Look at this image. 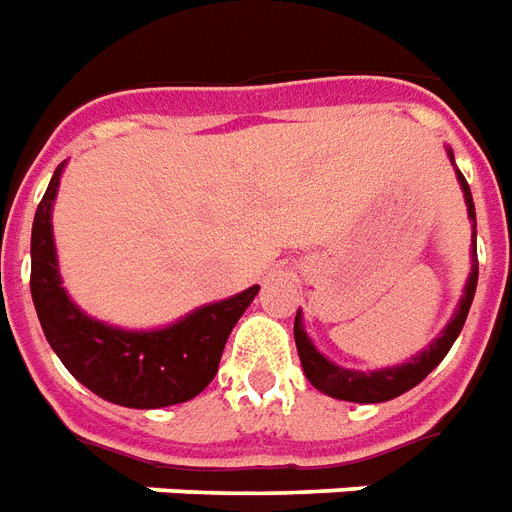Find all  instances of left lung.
I'll return each instance as SVG.
<instances>
[{
	"instance_id": "obj_1",
	"label": "left lung",
	"mask_w": 512,
	"mask_h": 512,
	"mask_svg": "<svg viewBox=\"0 0 512 512\" xmlns=\"http://www.w3.org/2000/svg\"><path fill=\"white\" fill-rule=\"evenodd\" d=\"M458 181H461V189H464V198H467L469 206V219L475 222V206H472V192H469L467 179L458 173ZM475 287H478V246H475V230H472V274H469V282L464 287V298L458 304L453 320L448 323V328L442 331L439 339L429 344V350H423L418 358H412L410 363H401L396 369H380V372L363 374V372H350V369H342V366H333L331 361H325L320 352L314 350L309 336L301 328V317L295 314V347H298V358H301V366H304L306 380L312 382L317 391L328 393L333 399L342 401H358V404H377V401L396 399L401 393H407L410 388H415L431 369H437V363L448 355V350L456 342V336L464 328V320H467L469 306H472V298H475Z\"/></svg>"
}]
</instances>
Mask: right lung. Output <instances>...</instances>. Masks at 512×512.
<instances>
[{"mask_svg":"<svg viewBox=\"0 0 512 512\" xmlns=\"http://www.w3.org/2000/svg\"><path fill=\"white\" fill-rule=\"evenodd\" d=\"M62 165L45 189L32 225V301L43 333L67 372L102 399L157 410L198 396L214 380L227 336L257 295V287L203 306L165 331L130 333L102 325L67 298L59 282L51 206Z\"/></svg>","mask_w":512,"mask_h":512,"instance_id":"obj_1","label":"right lung"}]
</instances>
